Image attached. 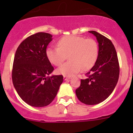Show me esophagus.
<instances>
[{
  "mask_svg": "<svg viewBox=\"0 0 133 133\" xmlns=\"http://www.w3.org/2000/svg\"><path fill=\"white\" fill-rule=\"evenodd\" d=\"M63 78H64V81H66V80L70 79V77H66V76H64V77H63Z\"/></svg>",
  "mask_w": 133,
  "mask_h": 133,
  "instance_id": "1",
  "label": "esophagus"
}]
</instances>
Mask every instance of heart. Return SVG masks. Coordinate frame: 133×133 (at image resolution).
Listing matches in <instances>:
<instances>
[{
  "label": "heart",
  "instance_id": "obj_1",
  "mask_svg": "<svg viewBox=\"0 0 133 133\" xmlns=\"http://www.w3.org/2000/svg\"><path fill=\"white\" fill-rule=\"evenodd\" d=\"M58 47H49L46 55L50 63L60 66L69 55V62L61 65L57 72L71 77L82 70H89L95 64L98 56V46L92 38L83 36H66L57 43Z\"/></svg>",
  "mask_w": 133,
  "mask_h": 133
}]
</instances>
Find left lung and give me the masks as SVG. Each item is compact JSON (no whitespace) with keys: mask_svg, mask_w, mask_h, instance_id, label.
I'll list each match as a JSON object with an SVG mask.
<instances>
[{"mask_svg":"<svg viewBox=\"0 0 133 133\" xmlns=\"http://www.w3.org/2000/svg\"><path fill=\"white\" fill-rule=\"evenodd\" d=\"M97 38L98 56L95 65L86 74L88 78L81 79V85L76 89L80 101L93 105L104 101L112 93L119 77V63L112 42L94 30L89 31Z\"/></svg>","mask_w":133,"mask_h":133,"instance_id":"8db88e82","label":"left lung"}]
</instances>
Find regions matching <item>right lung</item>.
I'll return each instance as SVG.
<instances>
[{
  "label": "right lung",
  "mask_w": 133,
  "mask_h": 133,
  "mask_svg": "<svg viewBox=\"0 0 133 133\" xmlns=\"http://www.w3.org/2000/svg\"><path fill=\"white\" fill-rule=\"evenodd\" d=\"M52 35L38 32L27 37L18 46L15 55L12 79L16 92L30 106H47L57 95L63 75H52L54 67L46 51Z\"/></svg>",
  "instance_id": "add662e5"
}]
</instances>
